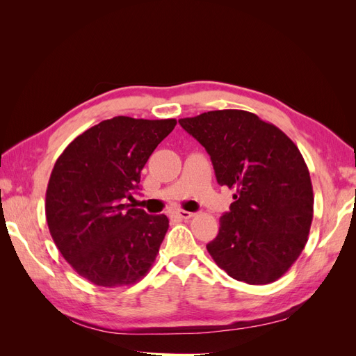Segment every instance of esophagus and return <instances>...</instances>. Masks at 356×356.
<instances>
[{"instance_id": "obj_1", "label": "esophagus", "mask_w": 356, "mask_h": 356, "mask_svg": "<svg viewBox=\"0 0 356 356\" xmlns=\"http://www.w3.org/2000/svg\"><path fill=\"white\" fill-rule=\"evenodd\" d=\"M174 213L177 215L178 218H182V220H190L191 217H195V213L184 211V209H177V211H174Z\"/></svg>"}]
</instances>
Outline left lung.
<instances>
[{
	"label": "left lung",
	"mask_w": 356,
	"mask_h": 356,
	"mask_svg": "<svg viewBox=\"0 0 356 356\" xmlns=\"http://www.w3.org/2000/svg\"><path fill=\"white\" fill-rule=\"evenodd\" d=\"M182 129L211 156L220 186L234 188L230 212L207 250L236 281H277L305 250L314 218V188L297 145L243 110L181 118Z\"/></svg>",
	"instance_id": "obj_1"
}]
</instances>
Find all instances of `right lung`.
Wrapping results in <instances>:
<instances>
[{"mask_svg": "<svg viewBox=\"0 0 356 356\" xmlns=\"http://www.w3.org/2000/svg\"><path fill=\"white\" fill-rule=\"evenodd\" d=\"M175 124V118L117 115L79 135L56 160L46 191L47 225L62 257L89 282L132 285L156 261L169 220L126 199H134L148 157Z\"/></svg>", "mask_w": 356, "mask_h": 356, "instance_id": "1", "label": "right lung"}]
</instances>
